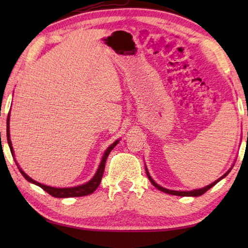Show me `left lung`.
Wrapping results in <instances>:
<instances>
[{"instance_id": "1", "label": "left lung", "mask_w": 248, "mask_h": 248, "mask_svg": "<svg viewBox=\"0 0 248 248\" xmlns=\"http://www.w3.org/2000/svg\"><path fill=\"white\" fill-rule=\"evenodd\" d=\"M230 170H229L227 172L225 173V175L223 176V177H220L219 179H217V181H214L213 183H211V184H209V186H207L205 187H202V188H199V189H194V191H189V192H179V191H171V189H167V188H164V187H162V186H160L159 184H156L154 180H152V178L150 177V175H149V172H148V170H146V172H147V176H148V178H149V180H150V182L154 184V186L157 188V189H160V191H162V192H164V193H167V194H170V195H176V196H202V194H204L205 192L207 191H209L210 188H211L212 186H214L215 184H217L218 181H220L222 180L223 178H225L226 176L228 175V173L230 172Z\"/></svg>"}]
</instances>
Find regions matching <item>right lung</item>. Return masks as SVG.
<instances>
[{"label":"right lung","mask_w":248,"mask_h":248,"mask_svg":"<svg viewBox=\"0 0 248 248\" xmlns=\"http://www.w3.org/2000/svg\"><path fill=\"white\" fill-rule=\"evenodd\" d=\"M7 141H8V145H9V148H10V151H12V155L14 156V150H13V146H12V141H10V139H9V113H8V117H7ZM118 144V140H116L114 144L110 145L108 148L105 150L104 152V155L102 156V160H101V163H100L99 165V168L98 170L96 172V175H94L93 177V179L89 182L85 183V184H82V186H75V187H66V188H57V187H52V186H44V184H41L39 182H37L35 180H33V179L30 178L26 173L21 170V168L19 167V165L17 164L18 166V170H20V172L22 173V176L28 180L29 182H31L36 184V186H40L41 188L44 189V191H46L48 194H50L51 196L53 197H57V198H67V197H80V196H86V195H89L93 193L94 191H96L97 187L99 186L100 182H101V179H102V176H103V172H104V167H105V162H107V159L108 156L109 155V152L113 150L114 147ZM16 162V160H15Z\"/></svg>","instance_id":"right-lung-1"}]
</instances>
